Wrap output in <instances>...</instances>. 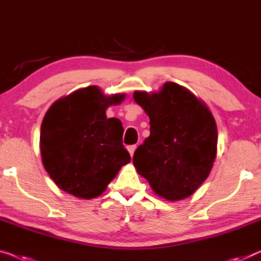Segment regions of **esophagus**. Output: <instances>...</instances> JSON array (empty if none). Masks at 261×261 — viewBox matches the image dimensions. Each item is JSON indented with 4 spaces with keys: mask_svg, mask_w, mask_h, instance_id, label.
Here are the masks:
<instances>
[{
    "mask_svg": "<svg viewBox=\"0 0 261 261\" xmlns=\"http://www.w3.org/2000/svg\"><path fill=\"white\" fill-rule=\"evenodd\" d=\"M136 149H137V146H136V145H131V146L127 147V151H129V153H130L131 157H134V153H135V150Z\"/></svg>",
    "mask_w": 261,
    "mask_h": 261,
    "instance_id": "esophagus-1",
    "label": "esophagus"
}]
</instances>
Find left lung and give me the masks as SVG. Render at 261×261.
I'll use <instances>...</instances> for the list:
<instances>
[{
    "instance_id": "1",
    "label": "left lung",
    "mask_w": 261,
    "mask_h": 261,
    "mask_svg": "<svg viewBox=\"0 0 261 261\" xmlns=\"http://www.w3.org/2000/svg\"><path fill=\"white\" fill-rule=\"evenodd\" d=\"M150 118V136L134 154V166L158 197L182 200L206 180L217 157L212 112L189 89L166 82L158 91H135Z\"/></svg>"
}]
</instances>
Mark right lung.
<instances>
[{"instance_id": "1", "label": "right lung", "mask_w": 261, "mask_h": 261, "mask_svg": "<svg viewBox=\"0 0 261 261\" xmlns=\"http://www.w3.org/2000/svg\"><path fill=\"white\" fill-rule=\"evenodd\" d=\"M125 93L104 95L97 85L61 97L45 112L40 150L46 172L62 191L92 199L106 191L130 154L122 144L123 125L108 118Z\"/></svg>"}]
</instances>
